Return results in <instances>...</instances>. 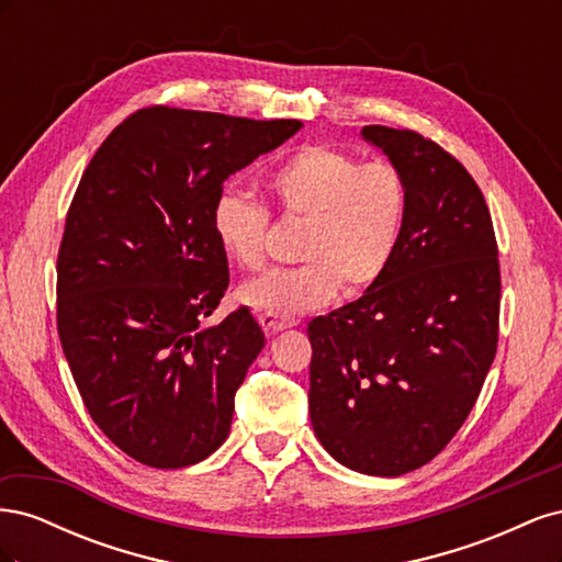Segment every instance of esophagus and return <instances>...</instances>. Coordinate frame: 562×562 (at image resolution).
Returning a JSON list of instances; mask_svg holds the SVG:
<instances>
[{
  "instance_id": "34e87169",
  "label": "esophagus",
  "mask_w": 562,
  "mask_h": 562,
  "mask_svg": "<svg viewBox=\"0 0 562 562\" xmlns=\"http://www.w3.org/2000/svg\"><path fill=\"white\" fill-rule=\"evenodd\" d=\"M258 321H260V326L265 328L267 335H277V333H281V330H285V328H293V326H295L293 318H281V316L265 314V312L258 314Z\"/></svg>"
}]
</instances>
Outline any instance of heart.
<instances>
[{
  "mask_svg": "<svg viewBox=\"0 0 562 562\" xmlns=\"http://www.w3.org/2000/svg\"><path fill=\"white\" fill-rule=\"evenodd\" d=\"M285 220L304 223L300 267L248 279L236 300L255 312L295 316L330 304L339 291L366 293L394 260L407 217V184L389 161L361 164L347 151L314 143L293 151L267 178ZM213 239L229 262H265L267 211L248 194L223 187L211 206Z\"/></svg>",
  "mask_w": 562,
  "mask_h": 562,
  "instance_id": "b5f03b06",
  "label": "heart"
}]
</instances>
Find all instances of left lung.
Segmentation results:
<instances>
[{"label":"left lung","mask_w":562,"mask_h":562,"mask_svg":"<svg viewBox=\"0 0 562 562\" xmlns=\"http://www.w3.org/2000/svg\"><path fill=\"white\" fill-rule=\"evenodd\" d=\"M407 184L386 274L310 328V417L351 471L394 479L443 450L495 361L499 260L483 192L415 131L363 126Z\"/></svg>","instance_id":"left-lung-1"}]
</instances>
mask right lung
I'll return each instance as SVG.
<instances>
[{
	"mask_svg": "<svg viewBox=\"0 0 562 562\" xmlns=\"http://www.w3.org/2000/svg\"><path fill=\"white\" fill-rule=\"evenodd\" d=\"M300 128L157 105L119 124L81 176L58 252V335L91 419L135 462L190 467L229 436L265 333L248 307L203 326L229 285L211 206Z\"/></svg>",
	"mask_w": 562,
	"mask_h": 562,
	"instance_id": "obj_1",
	"label": "right lung"
}]
</instances>
